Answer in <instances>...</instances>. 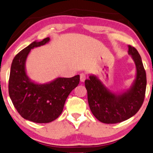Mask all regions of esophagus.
Here are the masks:
<instances>
[{
	"instance_id": "1",
	"label": "esophagus",
	"mask_w": 153,
	"mask_h": 153,
	"mask_svg": "<svg viewBox=\"0 0 153 153\" xmlns=\"http://www.w3.org/2000/svg\"><path fill=\"white\" fill-rule=\"evenodd\" d=\"M86 79V74L85 73L80 74V81L81 82H84Z\"/></svg>"
}]
</instances>
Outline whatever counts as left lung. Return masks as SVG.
<instances>
[{"mask_svg":"<svg viewBox=\"0 0 153 153\" xmlns=\"http://www.w3.org/2000/svg\"><path fill=\"white\" fill-rule=\"evenodd\" d=\"M128 54L136 66V76L131 86L120 93L111 91L94 74L85 81L90 110L100 122L121 123L131 118L143 104L146 87V75L142 58L136 48L128 45Z\"/></svg>","mask_w":153,"mask_h":153,"instance_id":"8db88e82","label":"left lung"}]
</instances>
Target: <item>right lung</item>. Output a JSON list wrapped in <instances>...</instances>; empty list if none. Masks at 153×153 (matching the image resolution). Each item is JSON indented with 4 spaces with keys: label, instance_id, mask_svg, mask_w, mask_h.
<instances>
[{
    "label": "right lung",
    "instance_id": "obj_1",
    "mask_svg": "<svg viewBox=\"0 0 153 153\" xmlns=\"http://www.w3.org/2000/svg\"><path fill=\"white\" fill-rule=\"evenodd\" d=\"M50 38L35 41L17 53L12 62L9 81V94L14 107L24 119L36 123L56 120L63 111L68 96L78 86L80 76L57 77L39 83L27 76L26 62L32 49L48 43Z\"/></svg>",
    "mask_w": 153,
    "mask_h": 153
}]
</instances>
